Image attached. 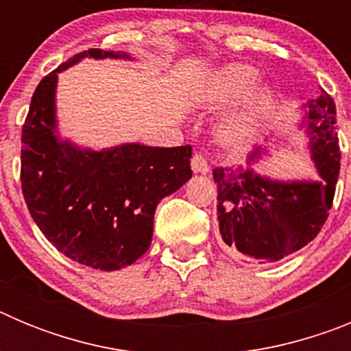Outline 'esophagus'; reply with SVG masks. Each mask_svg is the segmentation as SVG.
Wrapping results in <instances>:
<instances>
[{"mask_svg": "<svg viewBox=\"0 0 351 351\" xmlns=\"http://www.w3.org/2000/svg\"><path fill=\"white\" fill-rule=\"evenodd\" d=\"M191 169L197 173H206L209 172V163H207L206 156L202 153H195L193 158H191Z\"/></svg>", "mask_w": 351, "mask_h": 351, "instance_id": "esophagus-1", "label": "esophagus"}]
</instances>
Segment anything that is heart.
Instances as JSON below:
<instances>
[{"mask_svg":"<svg viewBox=\"0 0 351 351\" xmlns=\"http://www.w3.org/2000/svg\"><path fill=\"white\" fill-rule=\"evenodd\" d=\"M258 71L250 64L235 63L213 73L204 84L202 101L209 108H221L241 100L234 112L219 125V138L232 149H241L258 135L271 112L276 93L271 86H255Z\"/></svg>","mask_w":351,"mask_h":351,"instance_id":"1","label":"heart"}]
</instances>
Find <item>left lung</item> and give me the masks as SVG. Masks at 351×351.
<instances>
[{"label": "left lung", "mask_w": 351, "mask_h": 351, "mask_svg": "<svg viewBox=\"0 0 351 351\" xmlns=\"http://www.w3.org/2000/svg\"><path fill=\"white\" fill-rule=\"evenodd\" d=\"M308 107L311 153L320 181H269L243 165L213 170L219 234L228 250L244 260L269 263L285 258L311 243L327 221L341 161L334 130L336 104L320 88ZM258 154L256 149L250 160Z\"/></svg>", "instance_id": "left-lung-1"}]
</instances>
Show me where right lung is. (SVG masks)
Returning a JSON list of instances; mask_svg holds the SVG:
<instances>
[{
	"label": "right lung",
	"instance_id": "add662e5",
	"mask_svg": "<svg viewBox=\"0 0 351 351\" xmlns=\"http://www.w3.org/2000/svg\"><path fill=\"white\" fill-rule=\"evenodd\" d=\"M86 56L119 58L89 49L40 80L23 126L21 182L31 218L52 246L82 265L117 271L147 251L158 202L191 178V145L93 153L58 141L56 79Z\"/></svg>",
	"mask_w": 351,
	"mask_h": 351
}]
</instances>
